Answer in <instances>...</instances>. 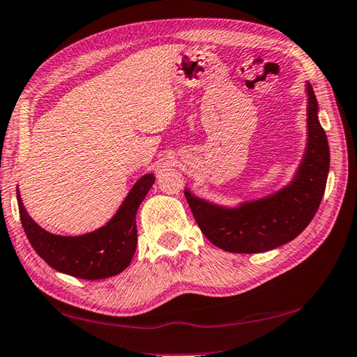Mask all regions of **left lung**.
I'll return each instance as SVG.
<instances>
[{
    "mask_svg": "<svg viewBox=\"0 0 357 357\" xmlns=\"http://www.w3.org/2000/svg\"><path fill=\"white\" fill-rule=\"evenodd\" d=\"M309 144L300 170L286 189L238 209L212 206L184 190L193 217L209 241L229 252H262L278 248L301 234L319 211L326 189L329 146L317 116V100L307 86Z\"/></svg>",
    "mask_w": 357,
    "mask_h": 357,
    "instance_id": "obj_1",
    "label": "left lung"
}]
</instances>
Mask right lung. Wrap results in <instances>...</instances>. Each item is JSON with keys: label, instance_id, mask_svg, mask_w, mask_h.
<instances>
[{"label": "right lung", "instance_id": "obj_1", "mask_svg": "<svg viewBox=\"0 0 357 357\" xmlns=\"http://www.w3.org/2000/svg\"><path fill=\"white\" fill-rule=\"evenodd\" d=\"M153 184V174L142 176L111 222L77 237L54 236L42 229L26 212L17 189L23 229L37 255L61 273L90 281L115 276L131 264L137 245L135 213Z\"/></svg>", "mask_w": 357, "mask_h": 357}]
</instances>
